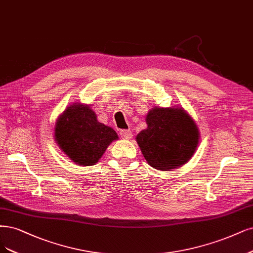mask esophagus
Returning a JSON list of instances; mask_svg holds the SVG:
<instances>
[{
    "mask_svg": "<svg viewBox=\"0 0 253 253\" xmlns=\"http://www.w3.org/2000/svg\"><path fill=\"white\" fill-rule=\"evenodd\" d=\"M120 136L125 138V139L132 138V136H133L132 130H130V129H121L120 130Z\"/></svg>",
    "mask_w": 253,
    "mask_h": 253,
    "instance_id": "34e87169",
    "label": "esophagus"
}]
</instances>
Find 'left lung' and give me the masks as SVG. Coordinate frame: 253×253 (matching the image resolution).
<instances>
[{"label":"left lung","instance_id":"obj_1","mask_svg":"<svg viewBox=\"0 0 253 253\" xmlns=\"http://www.w3.org/2000/svg\"><path fill=\"white\" fill-rule=\"evenodd\" d=\"M147 128L137 135V143L152 168L169 170L186 163L199 143V130L181 108H155L146 115Z\"/></svg>","mask_w":253,"mask_h":253}]
</instances>
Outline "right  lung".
<instances>
[{
    "mask_svg": "<svg viewBox=\"0 0 253 253\" xmlns=\"http://www.w3.org/2000/svg\"><path fill=\"white\" fill-rule=\"evenodd\" d=\"M54 135L69 158L85 167L97 163L108 145L118 139L114 129L98 123L90 107L77 103L58 118Z\"/></svg>",
    "mask_w": 253,
    "mask_h": 253,
    "instance_id": "1",
    "label": "right lung"
}]
</instances>
